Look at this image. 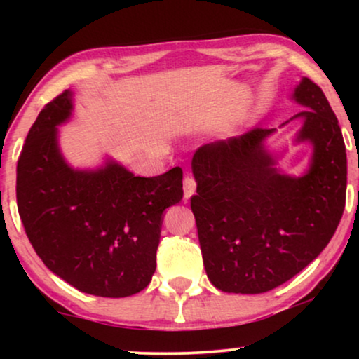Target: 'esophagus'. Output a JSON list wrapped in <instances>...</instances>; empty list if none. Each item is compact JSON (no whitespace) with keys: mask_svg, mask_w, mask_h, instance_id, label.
I'll list each match as a JSON object with an SVG mask.
<instances>
[{"mask_svg":"<svg viewBox=\"0 0 359 359\" xmlns=\"http://www.w3.org/2000/svg\"><path fill=\"white\" fill-rule=\"evenodd\" d=\"M183 193H184V199L188 201L191 196L196 193V180L191 175H186L183 180Z\"/></svg>","mask_w":359,"mask_h":359,"instance_id":"esophagus-1","label":"esophagus"}]
</instances>
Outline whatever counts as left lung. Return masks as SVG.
Here are the masks:
<instances>
[{
  "mask_svg": "<svg viewBox=\"0 0 359 359\" xmlns=\"http://www.w3.org/2000/svg\"><path fill=\"white\" fill-rule=\"evenodd\" d=\"M306 109L297 140L313 145L301 178L281 175L263 140L274 129L205 144L193 156L191 198L205 273L224 292L262 294L316 259L340 224L346 199L345 142L325 95L302 78L292 95Z\"/></svg>",
  "mask_w": 359,
  "mask_h": 359,
  "instance_id": "obj_1",
  "label": "left lung"
}]
</instances>
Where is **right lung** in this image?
<instances>
[{"instance_id":"right-lung-1","label":"right lung","mask_w":359,"mask_h":359,"mask_svg":"<svg viewBox=\"0 0 359 359\" xmlns=\"http://www.w3.org/2000/svg\"><path fill=\"white\" fill-rule=\"evenodd\" d=\"M72 107L63 91L29 130L18 160L19 215L36 253L63 281L93 296H132L154 276L163 210L183 198V170L140 178L114 161L70 168L57 126Z\"/></svg>"}]
</instances>
